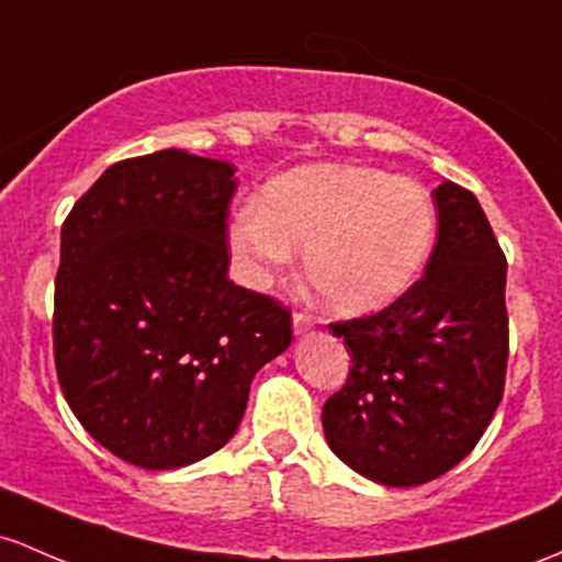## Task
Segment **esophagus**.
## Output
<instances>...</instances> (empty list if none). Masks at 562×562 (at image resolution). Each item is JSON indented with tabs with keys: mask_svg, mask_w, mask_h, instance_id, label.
Returning <instances> with one entry per match:
<instances>
[{
	"mask_svg": "<svg viewBox=\"0 0 562 562\" xmlns=\"http://www.w3.org/2000/svg\"><path fill=\"white\" fill-rule=\"evenodd\" d=\"M310 330H312V319L306 317V314L295 312L293 314V333H295V336H306Z\"/></svg>",
	"mask_w": 562,
	"mask_h": 562,
	"instance_id": "1",
	"label": "esophagus"
}]
</instances>
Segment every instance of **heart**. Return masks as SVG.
<instances>
[{"label":"heart","instance_id":"1","mask_svg":"<svg viewBox=\"0 0 562 562\" xmlns=\"http://www.w3.org/2000/svg\"><path fill=\"white\" fill-rule=\"evenodd\" d=\"M429 191L360 165H304L271 178L226 229L243 282L263 288L304 250V280L325 310L366 317L416 285L435 245Z\"/></svg>","mask_w":562,"mask_h":562}]
</instances>
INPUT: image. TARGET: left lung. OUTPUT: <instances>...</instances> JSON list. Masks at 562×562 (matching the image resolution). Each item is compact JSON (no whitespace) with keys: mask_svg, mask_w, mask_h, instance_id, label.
I'll list each match as a JSON object with an SVG mask.
<instances>
[{"mask_svg":"<svg viewBox=\"0 0 562 562\" xmlns=\"http://www.w3.org/2000/svg\"><path fill=\"white\" fill-rule=\"evenodd\" d=\"M437 243L424 277L371 317L330 325L351 355L323 408L330 451L390 488L424 485L477 446L507 373V258L472 191H435Z\"/></svg>","mask_w":562,"mask_h":562,"instance_id":"obj_1","label":"left lung"}]
</instances>
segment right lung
<instances>
[{
    "label": "right lung",
    "mask_w": 562,
    "mask_h": 562,
    "mask_svg": "<svg viewBox=\"0 0 562 562\" xmlns=\"http://www.w3.org/2000/svg\"><path fill=\"white\" fill-rule=\"evenodd\" d=\"M234 165L162 149L116 162L60 229L53 347L66 403L106 451L178 470L224 448L291 314L229 280Z\"/></svg>",
    "instance_id": "right-lung-1"
}]
</instances>
